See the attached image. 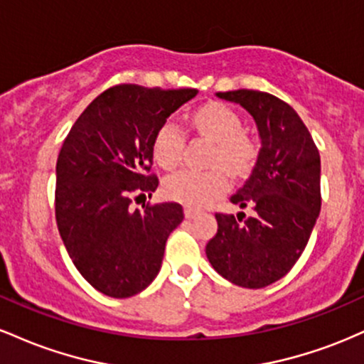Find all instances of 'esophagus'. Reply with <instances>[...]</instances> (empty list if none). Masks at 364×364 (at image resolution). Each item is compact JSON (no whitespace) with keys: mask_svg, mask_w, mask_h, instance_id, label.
Returning a JSON list of instances; mask_svg holds the SVG:
<instances>
[{"mask_svg":"<svg viewBox=\"0 0 364 364\" xmlns=\"http://www.w3.org/2000/svg\"><path fill=\"white\" fill-rule=\"evenodd\" d=\"M196 215H198V210H195V208H191V207H185V217H186V219H195Z\"/></svg>","mask_w":364,"mask_h":364,"instance_id":"1","label":"esophagus"}]
</instances>
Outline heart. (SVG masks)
Instances as JSON below:
<instances>
[{"label":"heart","instance_id":"obj_1","mask_svg":"<svg viewBox=\"0 0 364 364\" xmlns=\"http://www.w3.org/2000/svg\"><path fill=\"white\" fill-rule=\"evenodd\" d=\"M191 123L200 135L215 141L208 171L181 169L164 181L168 198L190 207H205L229 188L228 168L236 176H243L253 169L258 157V145L243 133L240 114L223 102H207L191 112ZM185 149V133L173 121H164L157 128L152 140V154L161 168L173 169L181 161ZM219 164L225 165L223 168Z\"/></svg>","mask_w":364,"mask_h":364}]
</instances>
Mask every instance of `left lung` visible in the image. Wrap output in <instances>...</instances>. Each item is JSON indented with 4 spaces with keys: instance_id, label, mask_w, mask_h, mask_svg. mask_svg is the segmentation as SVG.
Segmentation results:
<instances>
[{
    "instance_id": "8db88e82",
    "label": "left lung",
    "mask_w": 364,
    "mask_h": 364,
    "mask_svg": "<svg viewBox=\"0 0 364 364\" xmlns=\"http://www.w3.org/2000/svg\"><path fill=\"white\" fill-rule=\"evenodd\" d=\"M240 104L257 123V164L231 202L253 215L215 214L208 262L229 282L260 289L284 277L301 257L320 214V154L301 118L287 102L260 90L217 92ZM245 217V214H243Z\"/></svg>"
}]
</instances>
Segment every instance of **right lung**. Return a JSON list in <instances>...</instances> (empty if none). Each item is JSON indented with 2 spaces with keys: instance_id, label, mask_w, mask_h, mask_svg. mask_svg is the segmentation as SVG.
<instances>
[{
  "instance_id": "obj_1",
  "label": "right lung",
  "mask_w": 364,
  "mask_h": 364,
  "mask_svg": "<svg viewBox=\"0 0 364 364\" xmlns=\"http://www.w3.org/2000/svg\"><path fill=\"white\" fill-rule=\"evenodd\" d=\"M196 89L111 87L75 121L56 162V223L66 252L92 287L111 298L139 294L157 277L183 207L133 210L132 195L156 191L150 174L157 128Z\"/></svg>"
}]
</instances>
